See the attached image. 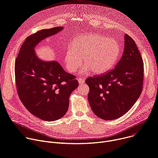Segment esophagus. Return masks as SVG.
I'll use <instances>...</instances> for the list:
<instances>
[{
	"label": "esophagus",
	"instance_id": "1",
	"mask_svg": "<svg viewBox=\"0 0 158 158\" xmlns=\"http://www.w3.org/2000/svg\"><path fill=\"white\" fill-rule=\"evenodd\" d=\"M78 82H79V84H83V83H84L85 80L84 79H82V78H79L78 79Z\"/></svg>",
	"mask_w": 158,
	"mask_h": 158
}]
</instances>
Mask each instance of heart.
Instances as JSON below:
<instances>
[{"instance_id":"b5f03b06","label":"heart","mask_w":158,"mask_h":158,"mask_svg":"<svg viewBox=\"0 0 158 158\" xmlns=\"http://www.w3.org/2000/svg\"><path fill=\"white\" fill-rule=\"evenodd\" d=\"M71 46L64 54L65 65L70 73L77 70L83 58L86 65L81 73L91 70L94 74L103 73L115 64L121 52L116 39L98 34L78 36L72 40Z\"/></svg>"}]
</instances>
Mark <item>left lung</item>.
<instances>
[{"instance_id": "obj_1", "label": "left lung", "mask_w": 158, "mask_h": 158, "mask_svg": "<svg viewBox=\"0 0 158 158\" xmlns=\"http://www.w3.org/2000/svg\"><path fill=\"white\" fill-rule=\"evenodd\" d=\"M124 50L114 68L105 74L89 77L88 100L94 113L104 120L124 114L140 96L143 84V60L134 40L124 35Z\"/></svg>"}]
</instances>
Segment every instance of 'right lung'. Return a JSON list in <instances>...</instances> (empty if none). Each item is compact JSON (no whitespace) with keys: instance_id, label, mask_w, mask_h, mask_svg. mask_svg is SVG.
Masks as SVG:
<instances>
[{"instance_id":"add662e5","label":"right lung","mask_w":158,"mask_h":158,"mask_svg":"<svg viewBox=\"0 0 158 158\" xmlns=\"http://www.w3.org/2000/svg\"><path fill=\"white\" fill-rule=\"evenodd\" d=\"M62 27L42 29L27 37L15 62V77L20 100L38 118L52 121L62 118L68 109L69 98L79 85L76 76L66 73L56 61L40 60L36 45L60 31Z\"/></svg>"}]
</instances>
